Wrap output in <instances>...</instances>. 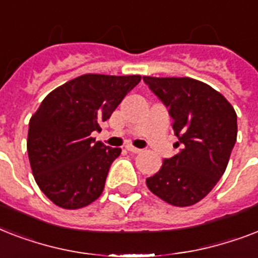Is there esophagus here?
<instances>
[{"instance_id":"esophagus-1","label":"esophagus","mask_w":258,"mask_h":258,"mask_svg":"<svg viewBox=\"0 0 258 258\" xmlns=\"http://www.w3.org/2000/svg\"><path fill=\"white\" fill-rule=\"evenodd\" d=\"M125 149L128 150L130 153H135V154L142 153V149H138V147H135V146H133V145H127L125 146Z\"/></svg>"}]
</instances>
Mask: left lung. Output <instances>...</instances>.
<instances>
[{
    "label": "left lung",
    "mask_w": 258,
    "mask_h": 258,
    "mask_svg": "<svg viewBox=\"0 0 258 258\" xmlns=\"http://www.w3.org/2000/svg\"><path fill=\"white\" fill-rule=\"evenodd\" d=\"M170 108L179 154L146 179L150 191L172 206L200 202L224 175L237 139V113L222 93L191 78L143 76Z\"/></svg>",
    "instance_id": "obj_1"
}]
</instances>
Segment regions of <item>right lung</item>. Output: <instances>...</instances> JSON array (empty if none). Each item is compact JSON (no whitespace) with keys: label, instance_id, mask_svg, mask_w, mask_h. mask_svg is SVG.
Here are the masks:
<instances>
[{"label":"right lung","instance_id":"add662e5","mask_svg":"<svg viewBox=\"0 0 258 258\" xmlns=\"http://www.w3.org/2000/svg\"><path fill=\"white\" fill-rule=\"evenodd\" d=\"M141 79L82 75L48 93L32 115L26 142L30 167L40 190L58 208L82 209L101 196L121 149L96 142L92 133L100 131Z\"/></svg>","mask_w":258,"mask_h":258}]
</instances>
